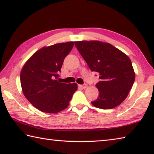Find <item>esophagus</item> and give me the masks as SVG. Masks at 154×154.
Listing matches in <instances>:
<instances>
[{
    "label": "esophagus",
    "instance_id": "1",
    "mask_svg": "<svg viewBox=\"0 0 154 154\" xmlns=\"http://www.w3.org/2000/svg\"><path fill=\"white\" fill-rule=\"evenodd\" d=\"M79 86L81 87L82 88H86V86H87V85L86 84H82V85H79Z\"/></svg>",
    "mask_w": 154,
    "mask_h": 154
}]
</instances>
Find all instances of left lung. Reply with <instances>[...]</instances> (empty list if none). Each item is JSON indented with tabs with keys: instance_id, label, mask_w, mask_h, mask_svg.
I'll list each match as a JSON object with an SVG mask.
<instances>
[{
	"instance_id": "8db88e82",
	"label": "left lung",
	"mask_w": 154,
	"mask_h": 154,
	"mask_svg": "<svg viewBox=\"0 0 154 154\" xmlns=\"http://www.w3.org/2000/svg\"><path fill=\"white\" fill-rule=\"evenodd\" d=\"M75 45L91 70L100 75V82L95 84L99 97L91 102L92 104L102 109L120 105L135 81L128 57L110 43L98 41H76Z\"/></svg>"
}]
</instances>
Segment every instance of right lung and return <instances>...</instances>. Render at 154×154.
<instances>
[{
  "label": "right lung",
  "instance_id": "obj_1",
  "mask_svg": "<svg viewBox=\"0 0 154 154\" xmlns=\"http://www.w3.org/2000/svg\"><path fill=\"white\" fill-rule=\"evenodd\" d=\"M74 42L61 43L42 48L25 63L20 72V84L25 97L42 112L56 113L66 109L77 84L61 83L59 76L64 59Z\"/></svg>",
  "mask_w": 154,
  "mask_h": 154
}]
</instances>
